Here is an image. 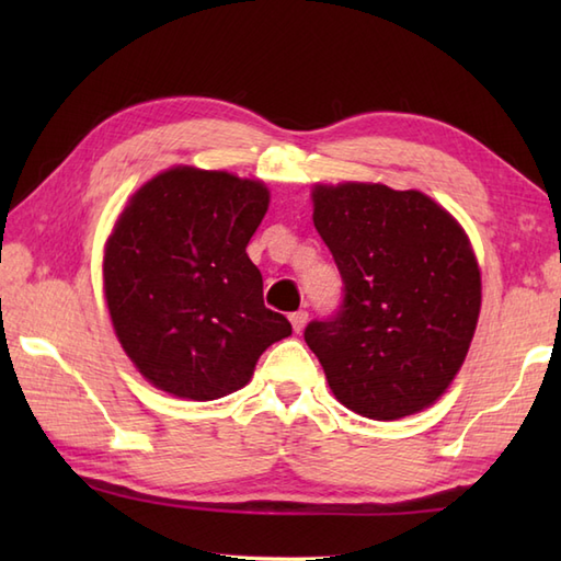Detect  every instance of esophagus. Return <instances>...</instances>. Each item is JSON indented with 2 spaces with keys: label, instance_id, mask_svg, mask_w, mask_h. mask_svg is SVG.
<instances>
[{
  "label": "esophagus",
  "instance_id": "1",
  "mask_svg": "<svg viewBox=\"0 0 561 561\" xmlns=\"http://www.w3.org/2000/svg\"><path fill=\"white\" fill-rule=\"evenodd\" d=\"M289 320H291L294 332H301L306 328V323H308V313L306 311H296V313L289 316Z\"/></svg>",
  "mask_w": 561,
  "mask_h": 561
}]
</instances>
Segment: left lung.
Returning <instances> with one entry per match:
<instances>
[{
  "instance_id": "8db88e82",
  "label": "left lung",
  "mask_w": 561,
  "mask_h": 561,
  "mask_svg": "<svg viewBox=\"0 0 561 561\" xmlns=\"http://www.w3.org/2000/svg\"><path fill=\"white\" fill-rule=\"evenodd\" d=\"M313 224L342 274L335 316L304 337L344 408L392 422L444 396L478 328L482 282L468 236L420 190L313 187Z\"/></svg>"
}]
</instances>
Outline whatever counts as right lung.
<instances>
[{"label": "right lung", "mask_w": 561, "mask_h": 561, "mask_svg": "<svg viewBox=\"0 0 561 561\" xmlns=\"http://www.w3.org/2000/svg\"><path fill=\"white\" fill-rule=\"evenodd\" d=\"M267 187L226 171L175 165L129 199L105 243L103 284L115 335L151 386L185 400L241 390L291 323L262 301L245 245Z\"/></svg>", "instance_id": "add662e5"}]
</instances>
